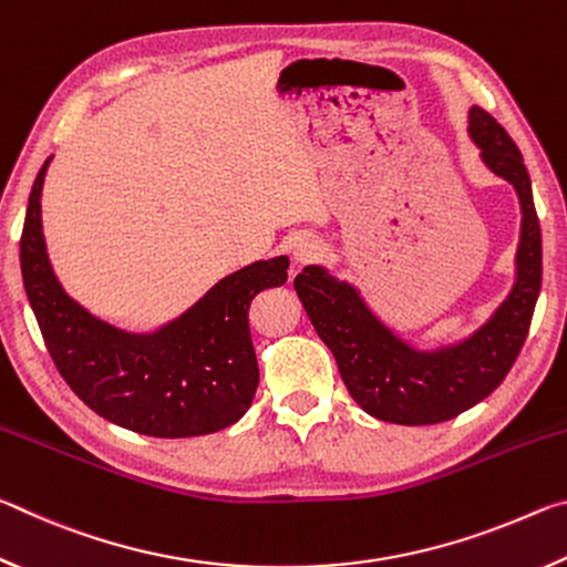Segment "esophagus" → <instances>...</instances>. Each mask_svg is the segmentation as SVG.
Returning <instances> with one entry per match:
<instances>
[{"label":"esophagus","mask_w":567,"mask_h":567,"mask_svg":"<svg viewBox=\"0 0 567 567\" xmlns=\"http://www.w3.org/2000/svg\"><path fill=\"white\" fill-rule=\"evenodd\" d=\"M322 252H324V247H322L320 239H315V237H305V239H300V243H297V245H295V249H292L295 265H297V267L310 265V262H315V260H320Z\"/></svg>","instance_id":"1"}]
</instances>
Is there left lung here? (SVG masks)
Masks as SVG:
<instances>
[{"instance_id":"1","label":"left lung","mask_w":567,"mask_h":567,"mask_svg":"<svg viewBox=\"0 0 567 567\" xmlns=\"http://www.w3.org/2000/svg\"><path fill=\"white\" fill-rule=\"evenodd\" d=\"M467 134L483 165L513 185L520 203L515 280L480 328L443 344H420L382 320L360 287L334 277L328 267L307 265L295 277L297 297L334 354L352 400L368 415L395 425H435L491 395L523 348L540 295V225L520 150L480 107L467 112Z\"/></svg>"}]
</instances>
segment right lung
Masks as SVG:
<instances>
[{
    "mask_svg": "<svg viewBox=\"0 0 567 567\" xmlns=\"http://www.w3.org/2000/svg\"><path fill=\"white\" fill-rule=\"evenodd\" d=\"M27 205L19 265L27 300L52 360L84 405L104 420L152 437H195L225 430L255 400L260 370L249 338V305L287 282L285 255L227 275L159 328L122 330L66 295L47 255L42 187Z\"/></svg>",
    "mask_w": 567,
    "mask_h": 567,
    "instance_id": "obj_1",
    "label": "right lung"
}]
</instances>
